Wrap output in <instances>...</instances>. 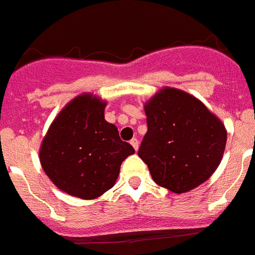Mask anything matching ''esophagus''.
Returning <instances> with one entry per match:
<instances>
[{
    "label": "esophagus",
    "mask_w": 255,
    "mask_h": 255,
    "mask_svg": "<svg viewBox=\"0 0 255 255\" xmlns=\"http://www.w3.org/2000/svg\"><path fill=\"white\" fill-rule=\"evenodd\" d=\"M130 144H131V146H133V147H134V150L137 151V150H138V146H139V143H138V139H137V138H133V139L130 140Z\"/></svg>",
    "instance_id": "34e87169"
}]
</instances>
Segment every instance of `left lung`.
<instances>
[{
  "mask_svg": "<svg viewBox=\"0 0 255 255\" xmlns=\"http://www.w3.org/2000/svg\"><path fill=\"white\" fill-rule=\"evenodd\" d=\"M147 133L138 155L152 180L174 193L207 182L223 159L227 129L200 100L163 87L144 103Z\"/></svg>",
  "mask_w": 255,
  "mask_h": 255,
  "instance_id": "obj_1",
  "label": "left lung"
}]
</instances>
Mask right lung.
Returning <instances> with one entry per match:
<instances>
[{"instance_id":"right-lung-1","label":"right lung","mask_w":255,"mask_h":255,"mask_svg":"<svg viewBox=\"0 0 255 255\" xmlns=\"http://www.w3.org/2000/svg\"><path fill=\"white\" fill-rule=\"evenodd\" d=\"M107 101L93 93L72 99L55 117L39 148L42 168L64 193L95 200L116 184L133 146L105 120Z\"/></svg>"}]
</instances>
